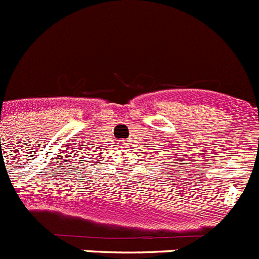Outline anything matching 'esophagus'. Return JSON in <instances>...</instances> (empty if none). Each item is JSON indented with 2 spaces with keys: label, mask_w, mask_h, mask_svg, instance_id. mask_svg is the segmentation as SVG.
Listing matches in <instances>:
<instances>
[{
  "label": "esophagus",
  "mask_w": 259,
  "mask_h": 259,
  "mask_svg": "<svg viewBox=\"0 0 259 259\" xmlns=\"http://www.w3.org/2000/svg\"><path fill=\"white\" fill-rule=\"evenodd\" d=\"M119 148H123V150H127V148H128V142H127V141H123V142H121L119 143Z\"/></svg>",
  "instance_id": "1"
}]
</instances>
